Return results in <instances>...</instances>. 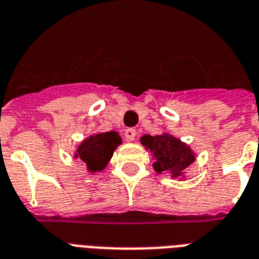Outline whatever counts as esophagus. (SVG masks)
<instances>
[{
  "instance_id": "34e87169",
  "label": "esophagus",
  "mask_w": 259,
  "mask_h": 259,
  "mask_svg": "<svg viewBox=\"0 0 259 259\" xmlns=\"http://www.w3.org/2000/svg\"><path fill=\"white\" fill-rule=\"evenodd\" d=\"M136 130L134 129H126L125 130V137L127 141H133L134 138H136Z\"/></svg>"
}]
</instances>
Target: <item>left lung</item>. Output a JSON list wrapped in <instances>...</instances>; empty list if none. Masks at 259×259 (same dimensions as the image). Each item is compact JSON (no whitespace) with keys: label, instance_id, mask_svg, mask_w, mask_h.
<instances>
[{"label":"left lung","instance_id":"obj_1","mask_svg":"<svg viewBox=\"0 0 259 259\" xmlns=\"http://www.w3.org/2000/svg\"><path fill=\"white\" fill-rule=\"evenodd\" d=\"M141 144L152 153L153 168L159 174L167 172L172 178H182L185 169L195 160L190 147L171 134H145L141 137Z\"/></svg>","mask_w":259,"mask_h":259}]
</instances>
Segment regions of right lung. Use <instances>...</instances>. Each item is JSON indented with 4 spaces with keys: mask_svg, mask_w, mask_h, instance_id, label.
<instances>
[{
    "mask_svg": "<svg viewBox=\"0 0 259 259\" xmlns=\"http://www.w3.org/2000/svg\"><path fill=\"white\" fill-rule=\"evenodd\" d=\"M121 144L122 138L116 132L92 134L78 145L74 157L84 161L90 172L102 171L108 164L116 147Z\"/></svg>",
    "mask_w": 259,
    "mask_h": 259,
    "instance_id": "1",
    "label": "right lung"
}]
</instances>
